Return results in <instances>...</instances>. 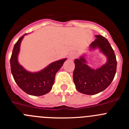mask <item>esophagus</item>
<instances>
[{"label": "esophagus", "mask_w": 129, "mask_h": 129, "mask_svg": "<svg viewBox=\"0 0 129 129\" xmlns=\"http://www.w3.org/2000/svg\"><path fill=\"white\" fill-rule=\"evenodd\" d=\"M75 57H76V54H75V53H74V52H71V53L69 54V55H68V57H69L70 59H74L75 58Z\"/></svg>", "instance_id": "34e87169"}]
</instances>
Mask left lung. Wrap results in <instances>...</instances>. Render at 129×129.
I'll list each match as a JSON object with an SVG mask.
<instances>
[{
	"mask_svg": "<svg viewBox=\"0 0 129 129\" xmlns=\"http://www.w3.org/2000/svg\"><path fill=\"white\" fill-rule=\"evenodd\" d=\"M95 37L88 47L89 51L99 50L107 58L105 63L99 68H91L88 65L86 53L74 60V83L78 92L86 95H94L105 90L113 81L117 68L116 55L108 40L100 35Z\"/></svg>",
	"mask_w": 129,
	"mask_h": 129,
	"instance_id": "8db88e82",
	"label": "left lung"
}]
</instances>
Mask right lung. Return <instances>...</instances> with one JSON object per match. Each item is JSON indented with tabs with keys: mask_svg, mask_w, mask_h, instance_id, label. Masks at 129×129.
<instances>
[{
	"mask_svg": "<svg viewBox=\"0 0 129 129\" xmlns=\"http://www.w3.org/2000/svg\"><path fill=\"white\" fill-rule=\"evenodd\" d=\"M26 35L27 34L20 37L13 47L10 59L11 74L18 86L26 94L40 96L47 94L52 90L55 74L67 58L54 61L39 72H31L26 70L18 61L20 44Z\"/></svg>",
	"mask_w": 129,
	"mask_h": 129,
	"instance_id": "add662e5",
	"label": "right lung"
}]
</instances>
